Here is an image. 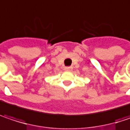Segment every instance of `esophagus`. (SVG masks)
<instances>
[{
    "instance_id": "34e87169",
    "label": "esophagus",
    "mask_w": 130,
    "mask_h": 130,
    "mask_svg": "<svg viewBox=\"0 0 130 130\" xmlns=\"http://www.w3.org/2000/svg\"><path fill=\"white\" fill-rule=\"evenodd\" d=\"M73 68L72 67H65V71H72Z\"/></svg>"
}]
</instances>
